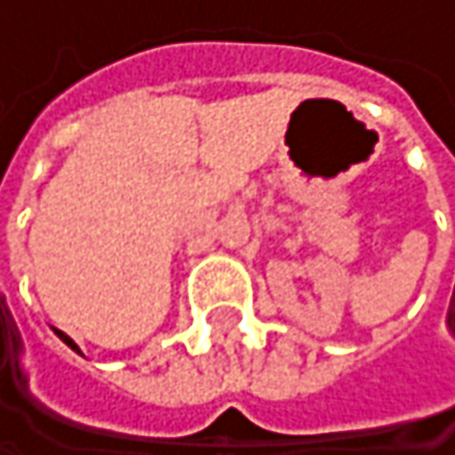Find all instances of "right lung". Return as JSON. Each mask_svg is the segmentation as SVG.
I'll return each instance as SVG.
<instances>
[{"label": "right lung", "instance_id": "obj_1", "mask_svg": "<svg viewBox=\"0 0 455 455\" xmlns=\"http://www.w3.org/2000/svg\"><path fill=\"white\" fill-rule=\"evenodd\" d=\"M54 331H57V329H54ZM57 337H60V339H62V342H65L68 347H73V350L78 353V345H76V342H73V339H70V337H68L65 331H57Z\"/></svg>", "mask_w": 455, "mask_h": 455}]
</instances>
